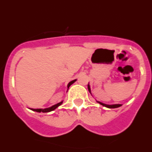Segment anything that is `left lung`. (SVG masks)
Wrapping results in <instances>:
<instances>
[{"instance_id":"obj_1","label":"left lung","mask_w":152,"mask_h":152,"mask_svg":"<svg viewBox=\"0 0 152 152\" xmlns=\"http://www.w3.org/2000/svg\"><path fill=\"white\" fill-rule=\"evenodd\" d=\"M88 91H89L90 93H91V88H90V85H89V84H88ZM97 102L99 103H100L101 105H103V106H104V107H107V108H117V107H120V106H122L121 104H114V105H107V104H104V103H100V102H99V101H97Z\"/></svg>"}]
</instances>
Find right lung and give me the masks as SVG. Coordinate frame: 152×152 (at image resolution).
Returning <instances> with one entry per match:
<instances>
[{
    "label": "right lung",
    "mask_w": 152,
    "mask_h": 152,
    "mask_svg": "<svg viewBox=\"0 0 152 152\" xmlns=\"http://www.w3.org/2000/svg\"><path fill=\"white\" fill-rule=\"evenodd\" d=\"M75 81H76V80H72V81H71V82H69V84H68V88H69L70 86L72 85V84H73ZM62 103H63V101L60 102V103H57V104H56V105H54V106H52V107H49V108H46V109H31V110H33V111H36V112H39V113H40V112H42V113L51 112V111L56 110V109L58 107H59L60 105H61V104H62Z\"/></svg>",
    "instance_id": "obj_1"
}]
</instances>
